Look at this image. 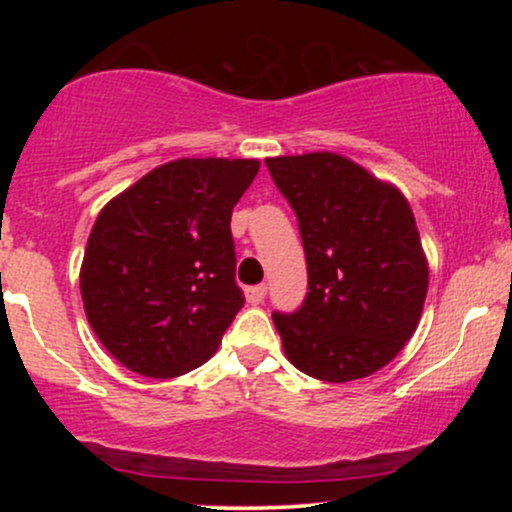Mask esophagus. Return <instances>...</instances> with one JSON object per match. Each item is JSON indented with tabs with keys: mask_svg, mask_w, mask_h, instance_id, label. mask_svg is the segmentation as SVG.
I'll list each match as a JSON object with an SVG mask.
<instances>
[{
	"mask_svg": "<svg viewBox=\"0 0 512 512\" xmlns=\"http://www.w3.org/2000/svg\"><path fill=\"white\" fill-rule=\"evenodd\" d=\"M245 296H248V303L252 305H260L264 301V296H267V286L260 284V286H250L248 291H245Z\"/></svg>",
	"mask_w": 512,
	"mask_h": 512,
	"instance_id": "34e87169",
	"label": "esophagus"
}]
</instances>
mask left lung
Listing matches in <instances>:
<instances>
[{"label":"left lung","instance_id":"1","mask_svg":"<svg viewBox=\"0 0 512 512\" xmlns=\"http://www.w3.org/2000/svg\"><path fill=\"white\" fill-rule=\"evenodd\" d=\"M298 216L308 296L274 313L289 361L325 383H351L395 358L416 332L428 260L407 197L332 151L267 158Z\"/></svg>","mask_w":512,"mask_h":512}]
</instances>
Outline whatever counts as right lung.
Masks as SVG:
<instances>
[{
  "mask_svg": "<svg viewBox=\"0 0 512 512\" xmlns=\"http://www.w3.org/2000/svg\"><path fill=\"white\" fill-rule=\"evenodd\" d=\"M257 158H178L101 209L81 262L88 325L146 378L202 366L243 308L231 214Z\"/></svg>",
  "mask_w": 512,
  "mask_h": 512,
  "instance_id": "1",
  "label": "right lung"
}]
</instances>
